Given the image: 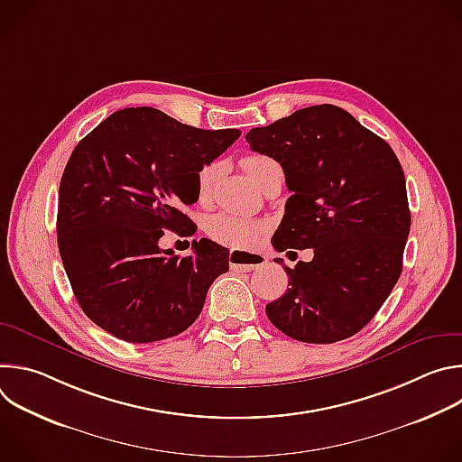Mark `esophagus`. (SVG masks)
I'll return each mask as SVG.
<instances>
[{
  "mask_svg": "<svg viewBox=\"0 0 462 462\" xmlns=\"http://www.w3.org/2000/svg\"><path fill=\"white\" fill-rule=\"evenodd\" d=\"M267 263V257L261 254L254 252H241V250H232L228 255V265L236 273H250L257 271Z\"/></svg>",
  "mask_w": 462,
  "mask_h": 462,
  "instance_id": "1",
  "label": "esophagus"
}]
</instances>
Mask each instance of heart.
<instances>
[{
  "instance_id": "b5f03b06",
  "label": "heart",
  "mask_w": 462,
  "mask_h": 462,
  "mask_svg": "<svg viewBox=\"0 0 462 462\" xmlns=\"http://www.w3.org/2000/svg\"><path fill=\"white\" fill-rule=\"evenodd\" d=\"M241 164L246 170L252 182H257L269 170L278 168V162L274 159L267 155H259V153L245 155L241 159ZM217 171H219V164L210 162L199 171V175H197V188H199L201 197L208 195ZM263 228H265V225L261 221L246 216H239L234 212L212 214L205 223V232L208 234V237L230 248H246L254 245L259 234L263 232Z\"/></svg>"
}]
</instances>
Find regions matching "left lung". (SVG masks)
<instances>
[{
  "instance_id": "8db88e82",
  "label": "left lung",
  "mask_w": 462,
  "mask_h": 462,
  "mask_svg": "<svg viewBox=\"0 0 462 462\" xmlns=\"http://www.w3.org/2000/svg\"><path fill=\"white\" fill-rule=\"evenodd\" d=\"M246 143L282 164L292 191L274 248L314 250L310 261H298L294 269L283 265L291 289L265 307L269 319L305 344L351 338L402 273L411 216L397 155L333 104L254 127Z\"/></svg>"
}]
</instances>
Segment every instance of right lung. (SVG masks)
Wrapping results in <instances>:
<instances>
[{
	"mask_svg": "<svg viewBox=\"0 0 462 462\" xmlns=\"http://www.w3.org/2000/svg\"><path fill=\"white\" fill-rule=\"evenodd\" d=\"M241 135L199 129L153 107L113 113L84 137L63 170L58 248L86 316L109 335L148 344L171 338L201 314L226 248L193 241V254L161 250L166 230L193 234L184 207L197 175Z\"/></svg>",
	"mask_w": 462,
	"mask_h": 462,
	"instance_id": "1",
	"label": "right lung"
}]
</instances>
